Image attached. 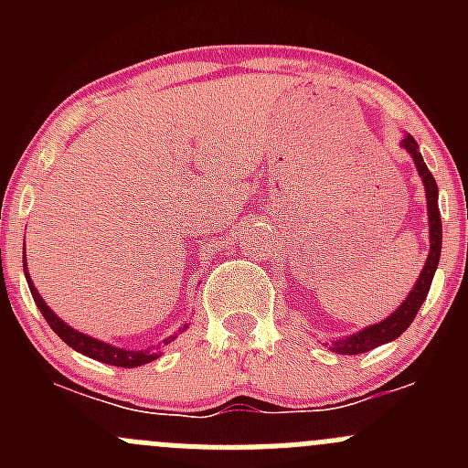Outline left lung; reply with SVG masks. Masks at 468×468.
Segmentation results:
<instances>
[{"mask_svg": "<svg viewBox=\"0 0 468 468\" xmlns=\"http://www.w3.org/2000/svg\"><path fill=\"white\" fill-rule=\"evenodd\" d=\"M403 146L412 154L414 165H417L419 174H421L423 178V186H426L428 219H431V253H428L426 267H423L414 290L410 292L408 299L400 303V308L396 310L391 317H387L385 322L371 325V328L360 330V333L351 335V337L333 342V351L342 353V356H357V353H367L371 351V348L391 342V339H396L399 335H403L405 330H408V325L414 322V317H417L423 301H426L432 276H435V269L439 264V253H441V217H439V206H437V183L435 178H432L431 169H428L426 163H423V155L421 151H419L417 140H414L412 135H408V138L403 140Z\"/></svg>", "mask_w": 468, "mask_h": 468, "instance_id": "8db88e82", "label": "left lung"}]
</instances>
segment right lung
Segmentation results:
<instances>
[{"label": "right lung", "instance_id": "1", "mask_svg": "<svg viewBox=\"0 0 468 468\" xmlns=\"http://www.w3.org/2000/svg\"><path fill=\"white\" fill-rule=\"evenodd\" d=\"M27 262V261H25ZM27 282H29V290H31V296L33 301H36L37 310L42 313V317H45V322L51 325V330H54L56 335H58L60 339H63L68 346H72L74 351L83 353V356L92 357V360H99V362H106V365H112V367H140V365H146V362L155 360V353L154 351H124V348H117V346H111V344H103L99 342V339H92L88 337V335L83 333H77L74 328H69L68 324L63 322V319L56 317L54 313L49 310V305L42 301V296L37 294V290L33 287L29 273H27ZM174 339V337H169ZM169 339H165V344L169 342Z\"/></svg>", "mask_w": 468, "mask_h": 468}]
</instances>
